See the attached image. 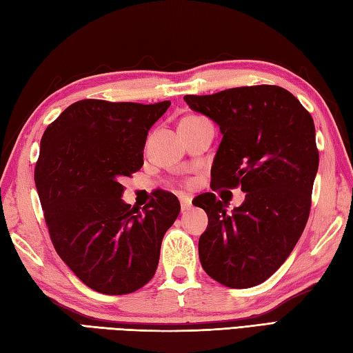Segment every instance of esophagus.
<instances>
[{"mask_svg": "<svg viewBox=\"0 0 353 353\" xmlns=\"http://www.w3.org/2000/svg\"><path fill=\"white\" fill-rule=\"evenodd\" d=\"M192 206V199L190 196H181V208L182 211H188Z\"/></svg>", "mask_w": 353, "mask_h": 353, "instance_id": "1", "label": "esophagus"}]
</instances>
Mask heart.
Wrapping results in <instances>:
<instances>
[{
    "label": "heart",
    "mask_w": 353,
    "mask_h": 353,
    "mask_svg": "<svg viewBox=\"0 0 353 353\" xmlns=\"http://www.w3.org/2000/svg\"><path fill=\"white\" fill-rule=\"evenodd\" d=\"M197 119H201V118L200 117H186V118L182 119V121H197Z\"/></svg>",
    "instance_id": "b5f03b06"
}]
</instances>
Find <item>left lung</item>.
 Masks as SVG:
<instances>
[{
	"label": "left lung",
	"instance_id": "8db88e82",
	"mask_svg": "<svg viewBox=\"0 0 353 353\" xmlns=\"http://www.w3.org/2000/svg\"><path fill=\"white\" fill-rule=\"evenodd\" d=\"M183 100L220 125L211 188L245 192L232 214L212 192L192 201L208 214L199 239L201 267L229 288L254 287L283 264L308 221L319 170L312 117L287 89L272 85Z\"/></svg>",
	"mask_w": 353,
	"mask_h": 353
}]
</instances>
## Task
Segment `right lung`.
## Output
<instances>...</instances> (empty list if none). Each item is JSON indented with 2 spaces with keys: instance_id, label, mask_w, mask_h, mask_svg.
Listing matches in <instances>:
<instances>
[{
  "instance_id": "1",
  "label": "right lung",
  "mask_w": 353,
  "mask_h": 353,
  "mask_svg": "<svg viewBox=\"0 0 353 353\" xmlns=\"http://www.w3.org/2000/svg\"><path fill=\"white\" fill-rule=\"evenodd\" d=\"M170 104L80 100L41 139L34 183L52 245L101 294H129L152 279L162 238L181 212L168 191H157L142 212L121 199V179L141 170L150 127Z\"/></svg>"
}]
</instances>
